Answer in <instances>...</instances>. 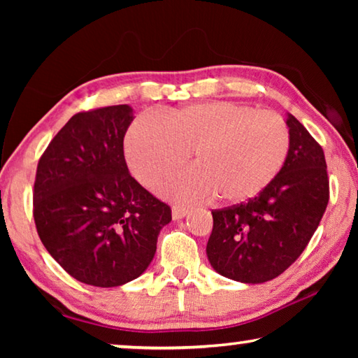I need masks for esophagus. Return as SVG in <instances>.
I'll use <instances>...</instances> for the list:
<instances>
[{
	"label": "esophagus",
	"instance_id": "esophagus-1",
	"mask_svg": "<svg viewBox=\"0 0 358 358\" xmlns=\"http://www.w3.org/2000/svg\"><path fill=\"white\" fill-rule=\"evenodd\" d=\"M187 210L186 207H181V205H173L172 207V217L175 221H180V220H183V217L187 215Z\"/></svg>",
	"mask_w": 358,
	"mask_h": 358
}]
</instances>
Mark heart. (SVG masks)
<instances>
[{"instance_id": "heart-1", "label": "heart", "mask_w": 358, "mask_h": 358, "mask_svg": "<svg viewBox=\"0 0 358 358\" xmlns=\"http://www.w3.org/2000/svg\"><path fill=\"white\" fill-rule=\"evenodd\" d=\"M289 129L271 112L234 102L192 104L162 115L161 123L137 118L124 137V156L134 177L151 186L183 166L194 169L157 185L161 196L180 202L235 205L262 192L287 159Z\"/></svg>"}]
</instances>
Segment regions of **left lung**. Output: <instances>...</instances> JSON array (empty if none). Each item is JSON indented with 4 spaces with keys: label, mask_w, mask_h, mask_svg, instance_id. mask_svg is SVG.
I'll return each mask as SVG.
<instances>
[{
    "label": "left lung",
    "mask_w": 358,
    "mask_h": 358,
    "mask_svg": "<svg viewBox=\"0 0 358 358\" xmlns=\"http://www.w3.org/2000/svg\"><path fill=\"white\" fill-rule=\"evenodd\" d=\"M290 147L276 178L248 203L215 210L207 257L229 280L260 284L289 268L316 232L329 203L324 150L286 113Z\"/></svg>",
    "instance_id": "obj_1"
}]
</instances>
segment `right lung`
I'll use <instances>...</instances> for the list:
<instances>
[{
	"label": "right lung",
	"instance_id": "1",
	"mask_svg": "<svg viewBox=\"0 0 358 358\" xmlns=\"http://www.w3.org/2000/svg\"><path fill=\"white\" fill-rule=\"evenodd\" d=\"M134 120L128 104L72 117L48 143L34 181V222L50 256L94 287L141 276L155 257L161 229L172 221L131 177L123 138Z\"/></svg>",
	"mask_w": 358,
	"mask_h": 358
}]
</instances>
